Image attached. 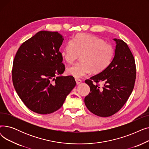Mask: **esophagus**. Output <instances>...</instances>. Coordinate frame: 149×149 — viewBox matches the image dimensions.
I'll use <instances>...</instances> for the list:
<instances>
[{
    "label": "esophagus",
    "instance_id": "1",
    "mask_svg": "<svg viewBox=\"0 0 149 149\" xmlns=\"http://www.w3.org/2000/svg\"><path fill=\"white\" fill-rule=\"evenodd\" d=\"M75 81H76V83L77 84H79L81 83V80L80 79H75Z\"/></svg>",
    "mask_w": 149,
    "mask_h": 149
}]
</instances>
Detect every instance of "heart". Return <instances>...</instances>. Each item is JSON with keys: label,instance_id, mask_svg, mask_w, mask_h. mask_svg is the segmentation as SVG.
Here are the masks:
<instances>
[{"label": "heart", "instance_id": "b5f03b06", "mask_svg": "<svg viewBox=\"0 0 149 149\" xmlns=\"http://www.w3.org/2000/svg\"><path fill=\"white\" fill-rule=\"evenodd\" d=\"M66 63L72 64L80 56V62L68 67L66 73L75 78H81L91 70L98 73L106 69L112 60V46L102 39L91 34H79L69 40L60 52Z\"/></svg>", "mask_w": 149, "mask_h": 149}]
</instances>
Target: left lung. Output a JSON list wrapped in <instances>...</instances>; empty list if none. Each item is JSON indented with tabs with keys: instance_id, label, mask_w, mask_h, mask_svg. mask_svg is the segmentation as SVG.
<instances>
[{
	"instance_id": "obj_1",
	"label": "left lung",
	"mask_w": 149,
	"mask_h": 149,
	"mask_svg": "<svg viewBox=\"0 0 149 149\" xmlns=\"http://www.w3.org/2000/svg\"><path fill=\"white\" fill-rule=\"evenodd\" d=\"M116 47L114 57L102 72L85 82L90 93L84 98L86 106L93 114L101 117L110 116L126 103L134 88L136 65L128 45L120 39L114 38ZM103 82L100 88L97 84Z\"/></svg>"
}]
</instances>
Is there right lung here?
<instances>
[{"mask_svg":"<svg viewBox=\"0 0 149 149\" xmlns=\"http://www.w3.org/2000/svg\"><path fill=\"white\" fill-rule=\"evenodd\" d=\"M64 38L58 32L41 31L23 42L13 61L14 87L25 106L36 113L59 109L75 86L65 70L59 49Z\"/></svg>","mask_w":149,"mask_h":149,"instance_id":"obj_1","label":"right lung"}]
</instances>
